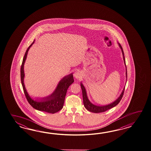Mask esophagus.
<instances>
[{"label":"esophagus","mask_w":151,"mask_h":151,"mask_svg":"<svg viewBox=\"0 0 151 151\" xmlns=\"http://www.w3.org/2000/svg\"><path fill=\"white\" fill-rule=\"evenodd\" d=\"M74 77L76 78H80L81 74L78 71H76L74 74Z\"/></svg>","instance_id":"obj_1"}]
</instances>
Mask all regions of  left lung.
I'll list each match as a JSON object with an SVG mask.
<instances>
[{
	"label": "left lung",
	"instance_id": "1",
	"mask_svg": "<svg viewBox=\"0 0 151 151\" xmlns=\"http://www.w3.org/2000/svg\"><path fill=\"white\" fill-rule=\"evenodd\" d=\"M118 44H119V47H120V49H121L122 55H123V58H124V65H125V67H126V81H127V67H126L125 58H124V52L122 47H121L120 44L118 43ZM81 87L82 91V96H83V100L84 107L86 108L88 111L94 113H102V112H104L105 111H107L108 109H111V108L114 107L115 106H116L120 102L121 100L122 99V97L123 96L124 93V88H125L124 87V89L122 91L121 94H120V96L118 97L117 99L114 101L113 102L111 103L110 104L104 105V106H99V105H95V104H93L91 101L89 100V99L88 98L87 94V91L86 90V88L84 87V86L83 85V84L82 83V82H81Z\"/></svg>",
	"mask_w": 151,
	"mask_h": 151
}]
</instances>
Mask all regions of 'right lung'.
<instances>
[{
  "label": "right lung",
  "instance_id": "1",
  "mask_svg": "<svg viewBox=\"0 0 151 151\" xmlns=\"http://www.w3.org/2000/svg\"><path fill=\"white\" fill-rule=\"evenodd\" d=\"M34 42L35 40L27 49L20 68L21 82L23 88L24 92L28 102L34 108L38 111H43L49 113L54 114L61 110L63 107L65 97L68 89L74 82L73 75L71 73L67 76H64L59 82L57 87L50 95L42 98H37L35 99V100L32 99L27 93L24 83V78L25 76L24 65L27 59L28 51L34 43Z\"/></svg>",
  "mask_w": 151,
  "mask_h": 151
}]
</instances>
